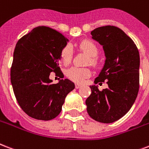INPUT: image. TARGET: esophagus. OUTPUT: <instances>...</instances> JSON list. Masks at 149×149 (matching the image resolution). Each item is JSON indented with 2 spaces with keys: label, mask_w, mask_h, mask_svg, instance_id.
Returning a JSON list of instances; mask_svg holds the SVG:
<instances>
[{
  "label": "esophagus",
  "mask_w": 149,
  "mask_h": 149,
  "mask_svg": "<svg viewBox=\"0 0 149 149\" xmlns=\"http://www.w3.org/2000/svg\"><path fill=\"white\" fill-rule=\"evenodd\" d=\"M80 87H81V85L80 84H76V88H77V89H79V88H80Z\"/></svg>",
  "instance_id": "esophagus-1"
}]
</instances>
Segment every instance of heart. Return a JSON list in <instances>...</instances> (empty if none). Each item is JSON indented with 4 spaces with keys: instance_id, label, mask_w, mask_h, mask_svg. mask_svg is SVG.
I'll return each mask as SVG.
<instances>
[{
    "instance_id": "heart-1",
    "label": "heart",
    "mask_w": 149,
    "mask_h": 149,
    "mask_svg": "<svg viewBox=\"0 0 149 149\" xmlns=\"http://www.w3.org/2000/svg\"><path fill=\"white\" fill-rule=\"evenodd\" d=\"M79 49L85 52L87 55L91 57L90 62L92 65L96 64V59L95 57L97 54V47L93 42L90 40H84L79 45ZM61 58L62 63L65 65H69L72 58V48L70 45H67L61 52ZM91 72L88 69L79 68V67H71L66 71V76L71 80L76 83H82L86 78L90 77Z\"/></svg>"
}]
</instances>
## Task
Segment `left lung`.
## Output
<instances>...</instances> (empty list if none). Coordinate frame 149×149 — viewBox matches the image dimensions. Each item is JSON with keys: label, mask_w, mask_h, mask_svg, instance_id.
Wrapping results in <instances>:
<instances>
[{"label": "left lung", "mask_w": 149, "mask_h": 149, "mask_svg": "<svg viewBox=\"0 0 149 149\" xmlns=\"http://www.w3.org/2000/svg\"><path fill=\"white\" fill-rule=\"evenodd\" d=\"M105 52V65L95 84L107 81L108 88L99 91L90 86L91 94L86 100L87 113L93 120L111 123L126 115L139 91L140 56L134 42L113 26L96 28L91 33Z\"/></svg>", "instance_id": "8db88e82"}]
</instances>
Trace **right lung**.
<instances>
[{
    "instance_id": "obj_1",
    "label": "right lung",
    "mask_w": 149,
    "mask_h": 149,
    "mask_svg": "<svg viewBox=\"0 0 149 149\" xmlns=\"http://www.w3.org/2000/svg\"><path fill=\"white\" fill-rule=\"evenodd\" d=\"M69 40L47 26L34 28L17 42L11 68L15 96L27 115L51 120L59 114L66 95L75 88L68 79L52 84V72L63 78L59 61Z\"/></svg>"
}]
</instances>
